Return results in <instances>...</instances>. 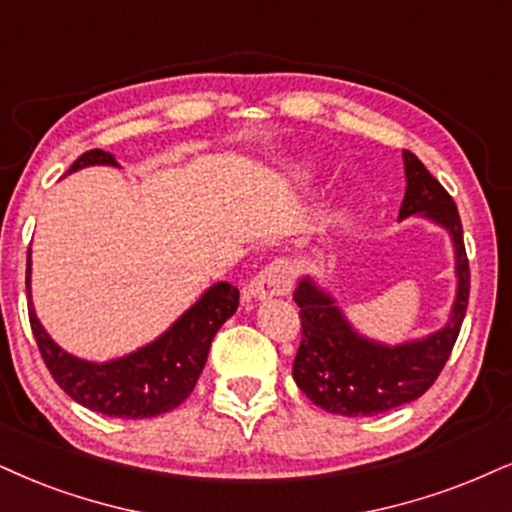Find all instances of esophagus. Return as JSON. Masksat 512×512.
<instances>
[{
	"mask_svg": "<svg viewBox=\"0 0 512 512\" xmlns=\"http://www.w3.org/2000/svg\"><path fill=\"white\" fill-rule=\"evenodd\" d=\"M294 287V268L287 261L277 258L268 263L249 285V296L256 301L273 299V296H285Z\"/></svg>",
	"mask_w": 512,
	"mask_h": 512,
	"instance_id": "obj_1",
	"label": "esophagus"
}]
</instances>
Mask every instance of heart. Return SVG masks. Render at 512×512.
Returning a JSON list of instances; mask_svg holds the SVG:
<instances>
[{"mask_svg": "<svg viewBox=\"0 0 512 512\" xmlns=\"http://www.w3.org/2000/svg\"><path fill=\"white\" fill-rule=\"evenodd\" d=\"M296 173H299V178H311V168H306V166H301V168H296Z\"/></svg>", "mask_w": 512, "mask_h": 512, "instance_id": "b5f03b06", "label": "heart"}]
</instances>
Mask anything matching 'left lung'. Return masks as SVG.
I'll list each match as a JSON object with an SVG mask.
<instances>
[{
	"label": "left lung",
	"instance_id": "obj_1",
	"mask_svg": "<svg viewBox=\"0 0 512 512\" xmlns=\"http://www.w3.org/2000/svg\"><path fill=\"white\" fill-rule=\"evenodd\" d=\"M406 194L399 220L420 216L446 227L456 249L458 292L449 323L425 339L399 346L370 342L346 323L330 294L304 277L294 289L301 313V344L294 358V382L327 413L361 418L420 399L449 361L470 296V263L456 201L410 151H403Z\"/></svg>",
	"mask_w": 512,
	"mask_h": 512
}]
</instances>
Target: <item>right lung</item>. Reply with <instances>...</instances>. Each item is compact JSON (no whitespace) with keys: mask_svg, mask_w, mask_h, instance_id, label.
I'll return each mask as SVG.
<instances>
[{"mask_svg":"<svg viewBox=\"0 0 512 512\" xmlns=\"http://www.w3.org/2000/svg\"><path fill=\"white\" fill-rule=\"evenodd\" d=\"M85 166L118 163L109 151L90 149L68 168V173ZM25 289L30 296V251ZM237 306L239 289L230 282H218L156 342L109 363H90L71 356L44 332L33 304H28V315L44 365L73 401L109 418L144 420L178 408L192 394L213 337Z\"/></svg>","mask_w":512,"mask_h":512,"instance_id":"obj_1","label":"right lung"}]
</instances>
